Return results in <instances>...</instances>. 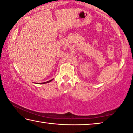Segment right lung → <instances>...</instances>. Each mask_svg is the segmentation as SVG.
Wrapping results in <instances>:
<instances>
[{"mask_svg":"<svg viewBox=\"0 0 133 133\" xmlns=\"http://www.w3.org/2000/svg\"><path fill=\"white\" fill-rule=\"evenodd\" d=\"M52 80H50V81H47V82H44V83H49V82H51V81H52Z\"/></svg>","mask_w":133,"mask_h":133,"instance_id":"right-lung-1","label":"right lung"}]
</instances>
